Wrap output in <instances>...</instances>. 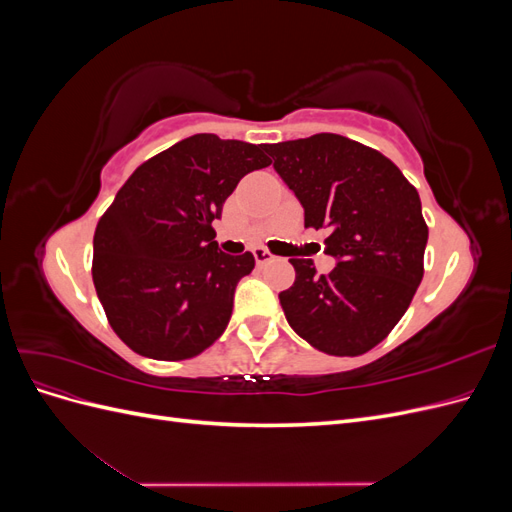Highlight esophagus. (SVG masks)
Instances as JSON below:
<instances>
[{
    "label": "esophagus",
    "instance_id": "obj_1",
    "mask_svg": "<svg viewBox=\"0 0 512 512\" xmlns=\"http://www.w3.org/2000/svg\"><path fill=\"white\" fill-rule=\"evenodd\" d=\"M252 254H254V258H256L258 265H267V262L275 260V256H273L269 250H265V247H254Z\"/></svg>",
    "mask_w": 512,
    "mask_h": 512
}]
</instances>
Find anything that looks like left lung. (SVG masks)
Returning a JSON list of instances; mask_svg holds the SVG:
<instances>
[{
	"mask_svg": "<svg viewBox=\"0 0 512 512\" xmlns=\"http://www.w3.org/2000/svg\"><path fill=\"white\" fill-rule=\"evenodd\" d=\"M275 173L299 198L305 226L327 228L335 269L290 258L294 284L280 292L286 320L320 352L356 356L380 344L423 280L427 224L421 198L380 151L339 134L267 145Z\"/></svg>",
	"mask_w": 512,
	"mask_h": 512,
	"instance_id": "obj_1",
	"label": "left lung"
}]
</instances>
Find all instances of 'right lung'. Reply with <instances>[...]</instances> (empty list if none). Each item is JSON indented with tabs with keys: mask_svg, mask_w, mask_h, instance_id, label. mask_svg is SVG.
Masks as SVG:
<instances>
[{
	"mask_svg": "<svg viewBox=\"0 0 512 512\" xmlns=\"http://www.w3.org/2000/svg\"><path fill=\"white\" fill-rule=\"evenodd\" d=\"M265 147L194 134L138 166L94 235V286L113 331L158 361L190 359L218 339L252 252L224 254L213 222Z\"/></svg>",
	"mask_w": 512,
	"mask_h": 512,
	"instance_id": "right-lung-1",
	"label": "right lung"
}]
</instances>
